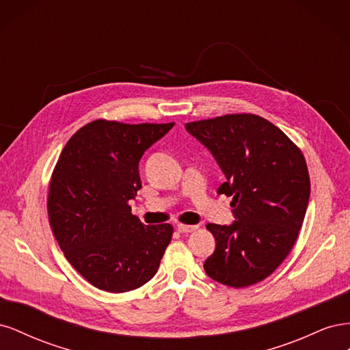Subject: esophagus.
<instances>
[{
  "label": "esophagus",
  "instance_id": "34e87169",
  "mask_svg": "<svg viewBox=\"0 0 350 350\" xmlns=\"http://www.w3.org/2000/svg\"><path fill=\"white\" fill-rule=\"evenodd\" d=\"M197 228L198 226H196V225H184V224H178V226H176V229L179 232H183V234H189V232L197 230Z\"/></svg>",
  "mask_w": 350,
  "mask_h": 350
}]
</instances>
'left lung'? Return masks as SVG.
<instances>
[{
    "label": "left lung",
    "instance_id": "8db88e82",
    "mask_svg": "<svg viewBox=\"0 0 350 350\" xmlns=\"http://www.w3.org/2000/svg\"><path fill=\"white\" fill-rule=\"evenodd\" d=\"M226 176L217 194L232 197L237 220L208 224L216 250L208 276L230 288L256 284L289 256L302 228L311 183L301 149L276 125L254 113H228L185 124Z\"/></svg>",
    "mask_w": 350,
    "mask_h": 350
}]
</instances>
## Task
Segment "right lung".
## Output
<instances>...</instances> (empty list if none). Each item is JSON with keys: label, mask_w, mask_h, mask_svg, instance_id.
<instances>
[{"label": "right lung", "mask_w": 350, "mask_h": 350, "mask_svg": "<svg viewBox=\"0 0 350 350\" xmlns=\"http://www.w3.org/2000/svg\"><path fill=\"white\" fill-rule=\"evenodd\" d=\"M174 124L94 120L59 154L49 183V225L68 262L94 288H140L171 243L174 226H146L131 215L130 200L142 188L143 153Z\"/></svg>", "instance_id": "add662e5"}]
</instances>
